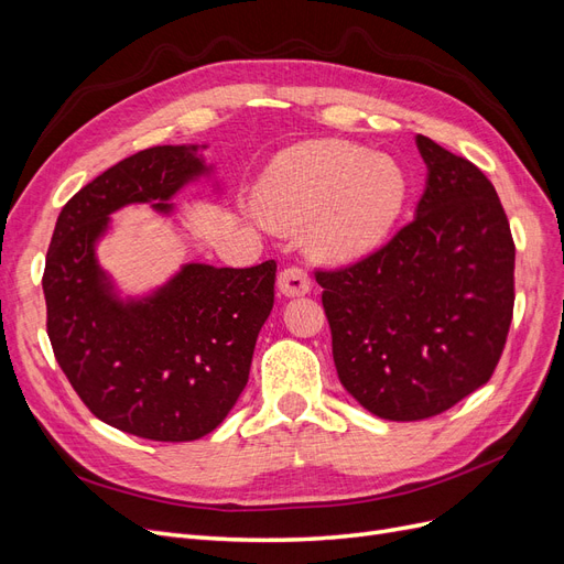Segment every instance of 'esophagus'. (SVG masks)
<instances>
[{
	"label": "esophagus",
	"mask_w": 564,
	"mask_h": 564,
	"mask_svg": "<svg viewBox=\"0 0 564 564\" xmlns=\"http://www.w3.org/2000/svg\"><path fill=\"white\" fill-rule=\"evenodd\" d=\"M311 286H313L311 275L299 265L284 268L278 275V289H280L282 296H303V294L311 292Z\"/></svg>",
	"instance_id": "obj_1"
}]
</instances>
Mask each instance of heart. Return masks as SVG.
I'll return each instance as SVG.
<instances>
[{"label": "heart", "mask_w": 564, "mask_h": 564, "mask_svg": "<svg viewBox=\"0 0 564 564\" xmlns=\"http://www.w3.org/2000/svg\"><path fill=\"white\" fill-rule=\"evenodd\" d=\"M406 178L386 155L350 143L284 152L256 191L270 224H311V247L327 261H352L379 247L404 207Z\"/></svg>", "instance_id": "obj_1"}]
</instances>
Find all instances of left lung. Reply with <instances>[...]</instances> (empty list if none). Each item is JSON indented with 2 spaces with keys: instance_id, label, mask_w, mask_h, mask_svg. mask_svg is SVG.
Segmentation results:
<instances>
[{
  "instance_id": "8db88e82",
  "label": "left lung",
  "mask_w": 564,
  "mask_h": 564,
  "mask_svg": "<svg viewBox=\"0 0 564 564\" xmlns=\"http://www.w3.org/2000/svg\"><path fill=\"white\" fill-rule=\"evenodd\" d=\"M416 216L381 249L317 270L338 379L367 412L431 419L485 386L513 319L516 245L491 181L416 135Z\"/></svg>"
}]
</instances>
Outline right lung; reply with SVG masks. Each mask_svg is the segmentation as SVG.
Listing matches in <instances>:
<instances>
[{
	"label": "right lung",
	"instance_id": "1",
	"mask_svg": "<svg viewBox=\"0 0 564 564\" xmlns=\"http://www.w3.org/2000/svg\"><path fill=\"white\" fill-rule=\"evenodd\" d=\"M197 145H155L110 166L65 204L46 251V332L89 412L117 431L191 442L228 416L275 303L278 263H187L158 292L122 301L98 265L110 214L135 202L172 214L185 183L207 176Z\"/></svg>",
	"mask_w": 564,
	"mask_h": 564
}]
</instances>
